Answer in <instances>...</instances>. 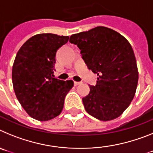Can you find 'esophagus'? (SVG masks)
<instances>
[{
  "mask_svg": "<svg viewBox=\"0 0 153 153\" xmlns=\"http://www.w3.org/2000/svg\"><path fill=\"white\" fill-rule=\"evenodd\" d=\"M80 82H77V81H74V85H75V86H77V85H79V84H80Z\"/></svg>",
  "mask_w": 153,
  "mask_h": 153,
  "instance_id": "1",
  "label": "esophagus"
}]
</instances>
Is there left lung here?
<instances>
[{"instance_id":"8db88e82","label":"left lung","mask_w":153,"mask_h":153,"mask_svg":"<svg viewBox=\"0 0 153 153\" xmlns=\"http://www.w3.org/2000/svg\"><path fill=\"white\" fill-rule=\"evenodd\" d=\"M89 70L98 76L97 84L83 98L86 111L102 121L117 118L135 96L139 74L129 41L117 31L97 27L70 36Z\"/></svg>"}]
</instances>
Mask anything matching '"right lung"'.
Listing matches in <instances>:
<instances>
[{"label":"right lung","instance_id":"1","mask_svg":"<svg viewBox=\"0 0 153 153\" xmlns=\"http://www.w3.org/2000/svg\"><path fill=\"white\" fill-rule=\"evenodd\" d=\"M68 36L40 33L20 48L12 68L16 97L30 117L47 121L61 113L73 80L54 77L57 50L68 42Z\"/></svg>","mask_w":153,"mask_h":153}]
</instances>
